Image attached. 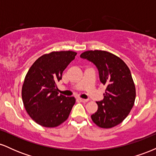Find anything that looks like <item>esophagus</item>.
Returning a JSON list of instances; mask_svg holds the SVG:
<instances>
[{
	"instance_id": "obj_1",
	"label": "esophagus",
	"mask_w": 156,
	"mask_h": 156,
	"mask_svg": "<svg viewBox=\"0 0 156 156\" xmlns=\"http://www.w3.org/2000/svg\"><path fill=\"white\" fill-rule=\"evenodd\" d=\"M78 100L80 102H82V103H87V102H88V100L87 99H83V98H78Z\"/></svg>"
}]
</instances>
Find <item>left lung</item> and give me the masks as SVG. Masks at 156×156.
<instances>
[{
    "instance_id": "obj_1",
    "label": "left lung",
    "mask_w": 156,
    "mask_h": 156,
    "mask_svg": "<svg viewBox=\"0 0 156 156\" xmlns=\"http://www.w3.org/2000/svg\"><path fill=\"white\" fill-rule=\"evenodd\" d=\"M80 58L92 62L99 72L100 80L106 86L103 101L97 102L98 111L92 121L100 128H111L128 117L136 98V88L126 64L117 55L104 51H88Z\"/></svg>"
}]
</instances>
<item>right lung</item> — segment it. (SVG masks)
I'll list each match as a JSON object with an SVG mask.
<instances>
[{
  "instance_id": "right-lung-1",
  "label": "right lung",
  "mask_w": 156,
  "mask_h": 156,
  "mask_svg": "<svg viewBox=\"0 0 156 156\" xmlns=\"http://www.w3.org/2000/svg\"><path fill=\"white\" fill-rule=\"evenodd\" d=\"M76 54L70 51L51 52L37 58L28 69L22 99L27 113L37 124L54 128L67 119L76 99L58 94L56 83Z\"/></svg>"
}]
</instances>
